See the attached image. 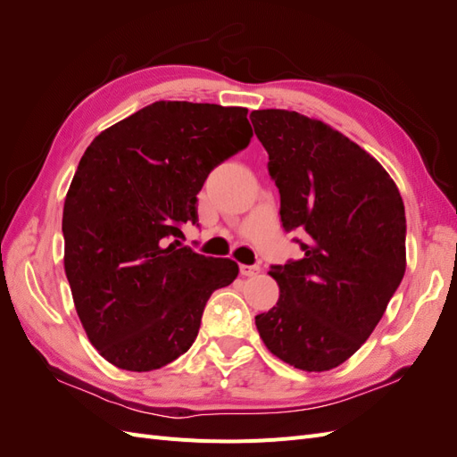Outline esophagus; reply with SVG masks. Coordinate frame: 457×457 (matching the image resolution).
I'll list each match as a JSON object with an SVG mask.
<instances>
[{
    "label": "esophagus",
    "instance_id": "34e87169",
    "mask_svg": "<svg viewBox=\"0 0 457 457\" xmlns=\"http://www.w3.org/2000/svg\"><path fill=\"white\" fill-rule=\"evenodd\" d=\"M259 272H261L259 265H240V274L247 276V278H250V276H257Z\"/></svg>",
    "mask_w": 457,
    "mask_h": 457
}]
</instances>
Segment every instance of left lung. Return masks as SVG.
<instances>
[{
  "instance_id": "8db88e82",
  "label": "left lung",
  "mask_w": 457,
  "mask_h": 457,
  "mask_svg": "<svg viewBox=\"0 0 457 457\" xmlns=\"http://www.w3.org/2000/svg\"><path fill=\"white\" fill-rule=\"evenodd\" d=\"M280 217L303 257L272 265L280 299L255 316L267 349L324 371L370 337L406 270V215L381 163L326 123L289 110H253Z\"/></svg>"
}]
</instances>
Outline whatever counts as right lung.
Here are the masks:
<instances>
[{
    "instance_id": "right-lung-1",
    "label": "right lung",
    "mask_w": 457,
    "mask_h": 457,
    "mask_svg": "<svg viewBox=\"0 0 457 457\" xmlns=\"http://www.w3.org/2000/svg\"><path fill=\"white\" fill-rule=\"evenodd\" d=\"M247 108L158 101L87 146L62 212L64 270L93 347L150 371L195 343L207 299L238 276L230 259L181 245L196 195L252 139Z\"/></svg>"
}]
</instances>
